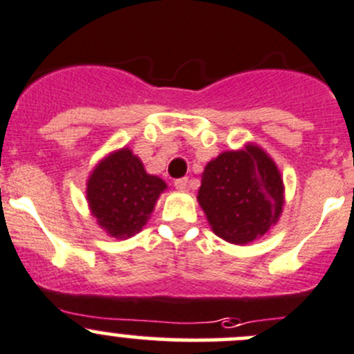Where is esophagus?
Segmentation results:
<instances>
[{
	"mask_svg": "<svg viewBox=\"0 0 354 354\" xmlns=\"http://www.w3.org/2000/svg\"><path fill=\"white\" fill-rule=\"evenodd\" d=\"M188 178L185 176V178H178V180H174V187L178 188V190H187V187H188Z\"/></svg>",
	"mask_w": 354,
	"mask_h": 354,
	"instance_id": "esophagus-1",
	"label": "esophagus"
}]
</instances>
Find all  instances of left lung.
<instances>
[{
  "mask_svg": "<svg viewBox=\"0 0 354 354\" xmlns=\"http://www.w3.org/2000/svg\"><path fill=\"white\" fill-rule=\"evenodd\" d=\"M197 198L217 236L246 245L276 224L284 203L283 180L262 149L246 145L207 164Z\"/></svg>",
  "mask_w": 354,
  "mask_h": 354,
  "instance_id": "obj_1",
  "label": "left lung"
}]
</instances>
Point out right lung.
<instances>
[{
    "instance_id": "right-lung-1",
    "label": "right lung",
    "mask_w": 354,
    "mask_h": 354,
    "mask_svg": "<svg viewBox=\"0 0 354 354\" xmlns=\"http://www.w3.org/2000/svg\"><path fill=\"white\" fill-rule=\"evenodd\" d=\"M166 183L147 174L128 149L111 154L94 169L87 183V200L97 223L114 238L138 233L147 224Z\"/></svg>"
}]
</instances>
